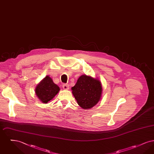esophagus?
Returning a JSON list of instances; mask_svg holds the SVG:
<instances>
[{
	"instance_id": "34e87169",
	"label": "esophagus",
	"mask_w": 154,
	"mask_h": 154,
	"mask_svg": "<svg viewBox=\"0 0 154 154\" xmlns=\"http://www.w3.org/2000/svg\"><path fill=\"white\" fill-rule=\"evenodd\" d=\"M62 87H63V88L64 89H65V90H67V89H69V84H63Z\"/></svg>"
}]
</instances>
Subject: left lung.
<instances>
[{
  "label": "left lung",
  "mask_w": 154,
  "mask_h": 154,
  "mask_svg": "<svg viewBox=\"0 0 154 154\" xmlns=\"http://www.w3.org/2000/svg\"><path fill=\"white\" fill-rule=\"evenodd\" d=\"M72 90L78 104L84 109H88L100 100L102 87L98 79L84 74L79 78Z\"/></svg>",
  "instance_id": "obj_1"
}]
</instances>
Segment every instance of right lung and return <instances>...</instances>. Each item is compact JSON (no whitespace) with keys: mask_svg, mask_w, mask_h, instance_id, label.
Instances as JSON below:
<instances>
[{"mask_svg":"<svg viewBox=\"0 0 154 154\" xmlns=\"http://www.w3.org/2000/svg\"><path fill=\"white\" fill-rule=\"evenodd\" d=\"M59 90L58 86L54 84L51 77L47 75L37 85L35 93L42 102L47 103L58 93Z\"/></svg>","mask_w":154,"mask_h":154,"instance_id":"right-lung-1","label":"right lung"}]
</instances>
